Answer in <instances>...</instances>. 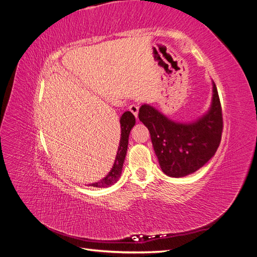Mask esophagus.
Masks as SVG:
<instances>
[{"label": "esophagus", "mask_w": 257, "mask_h": 257, "mask_svg": "<svg viewBox=\"0 0 257 257\" xmlns=\"http://www.w3.org/2000/svg\"><path fill=\"white\" fill-rule=\"evenodd\" d=\"M129 110L136 116L137 118V115H138V109H139V105L137 104V103H132V104H130L129 105Z\"/></svg>", "instance_id": "obj_1"}]
</instances>
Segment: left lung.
<instances>
[{
	"mask_svg": "<svg viewBox=\"0 0 257 257\" xmlns=\"http://www.w3.org/2000/svg\"><path fill=\"white\" fill-rule=\"evenodd\" d=\"M138 118L150 131L162 171L170 177H184L202 168L220 144L222 112L213 81L211 104L195 121L176 122L147 103L139 108Z\"/></svg>",
	"mask_w": 257,
	"mask_h": 257,
	"instance_id": "8db88e82",
	"label": "left lung"
}]
</instances>
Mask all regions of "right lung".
Instances as JSON below:
<instances>
[{
    "label": "right lung",
    "mask_w": 257,
    "mask_h": 257,
    "mask_svg": "<svg viewBox=\"0 0 257 257\" xmlns=\"http://www.w3.org/2000/svg\"><path fill=\"white\" fill-rule=\"evenodd\" d=\"M135 125V116L133 113L129 110L125 111L122 116L120 118V126H121V137H120V143L118 147V152H116L113 165L109 172L100 180L89 183V186H93V188H108L114 184L116 181L119 180L122 174V168L125 161V157L127 154L128 149V141H129V134L131 129Z\"/></svg>",
    "instance_id": "1"
}]
</instances>
